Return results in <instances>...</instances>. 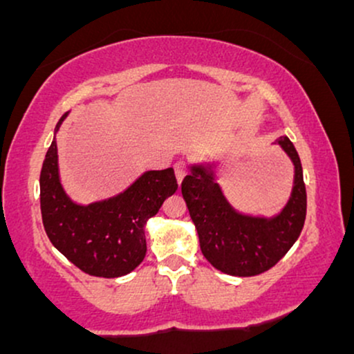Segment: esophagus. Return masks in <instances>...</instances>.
<instances>
[{
    "instance_id": "obj_1",
    "label": "esophagus",
    "mask_w": 354,
    "mask_h": 354,
    "mask_svg": "<svg viewBox=\"0 0 354 354\" xmlns=\"http://www.w3.org/2000/svg\"><path fill=\"white\" fill-rule=\"evenodd\" d=\"M174 174H176L178 183H181L183 178H185V174H186V165L183 163V161H178V163L174 165Z\"/></svg>"
}]
</instances>
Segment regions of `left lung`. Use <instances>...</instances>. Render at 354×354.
Instances as JSON below:
<instances>
[{"instance_id": "left-lung-1", "label": "left lung", "mask_w": 354, "mask_h": 354, "mask_svg": "<svg viewBox=\"0 0 354 354\" xmlns=\"http://www.w3.org/2000/svg\"><path fill=\"white\" fill-rule=\"evenodd\" d=\"M273 145L286 153L295 168L293 188L273 216L241 213L231 205L216 181L218 161L191 163L181 193L200 239L201 253L221 273L254 276L273 268L290 251L306 218V188L298 151L288 136Z\"/></svg>"}]
</instances>
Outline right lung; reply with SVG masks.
<instances>
[{"mask_svg": "<svg viewBox=\"0 0 354 354\" xmlns=\"http://www.w3.org/2000/svg\"><path fill=\"white\" fill-rule=\"evenodd\" d=\"M59 118L39 174L43 226L53 246L81 271L118 278L131 273L145 259L146 223L178 189L174 169H151L124 191L89 205L76 203L61 185L56 133L66 120Z\"/></svg>", "mask_w": 354, "mask_h": 354, "instance_id": "add662e5", "label": "right lung"}]
</instances>
